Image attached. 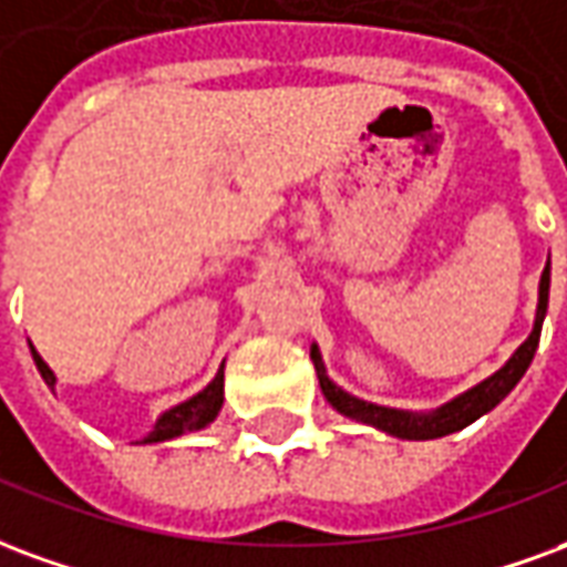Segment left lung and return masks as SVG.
<instances>
[{
	"mask_svg": "<svg viewBox=\"0 0 567 567\" xmlns=\"http://www.w3.org/2000/svg\"><path fill=\"white\" fill-rule=\"evenodd\" d=\"M547 301H549V259L544 266V275H540L538 287V313H535V326H532V334H528L523 344L516 347V353L502 369L495 371L493 378L481 380L477 386H471L468 392H462L456 399H450L447 404H441L429 414H414V411H395V408H383V404L362 402L357 395L344 392L338 383H332V378L326 374L323 357H320V347H311L313 369H317V378H320V390H323L326 402L332 404L338 414L350 416V420H359V423H369L380 432H386L392 437H402V441H432V437L453 435L458 429H465L474 420H481L483 414H489L495 404L507 399V392L514 390L516 383L523 380L526 369L535 359V350H538L540 341V326H544V317H547Z\"/></svg>",
	"mask_w": 567,
	"mask_h": 567,
	"instance_id": "obj_1",
	"label": "left lung"
}]
</instances>
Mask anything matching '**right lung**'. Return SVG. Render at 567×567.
<instances>
[{
	"instance_id": "obj_1",
	"label": "right lung",
	"mask_w": 567,
	"mask_h": 567,
	"mask_svg": "<svg viewBox=\"0 0 567 567\" xmlns=\"http://www.w3.org/2000/svg\"><path fill=\"white\" fill-rule=\"evenodd\" d=\"M29 350H32V359H35V369H39V374L53 390V383H56L53 371L48 369V362L39 357V350H35V347L29 344ZM220 408H223V365L205 390L196 392V395L187 399V402L168 408L165 414H159V420H156V425H153L151 435L142 437V444H159V441H172V437L187 435V432H198V429H205L208 423H214V416L220 414Z\"/></svg>"
}]
</instances>
